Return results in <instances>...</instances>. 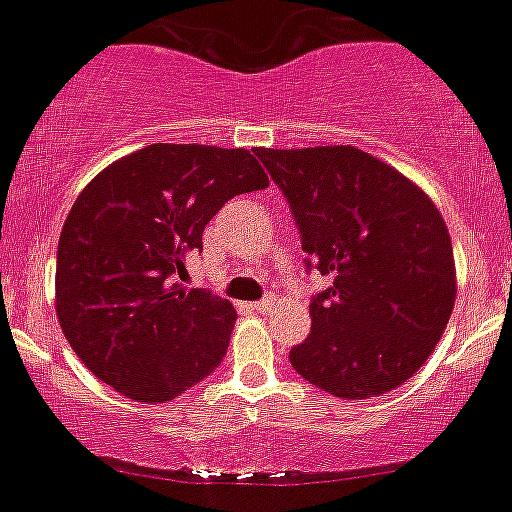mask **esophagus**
<instances>
[{
    "mask_svg": "<svg viewBox=\"0 0 512 512\" xmlns=\"http://www.w3.org/2000/svg\"><path fill=\"white\" fill-rule=\"evenodd\" d=\"M270 304H273V299H270V296H265V299L255 301V304H250V306H252V309H257V311H265Z\"/></svg>",
    "mask_w": 512,
    "mask_h": 512,
    "instance_id": "obj_1",
    "label": "esophagus"
}]
</instances>
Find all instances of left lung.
I'll return each instance as SVG.
<instances>
[{"instance_id": "left-lung-1", "label": "left lung", "mask_w": 512, "mask_h": 512, "mask_svg": "<svg viewBox=\"0 0 512 512\" xmlns=\"http://www.w3.org/2000/svg\"><path fill=\"white\" fill-rule=\"evenodd\" d=\"M255 154L291 206L306 270L332 281L311 296V332L288 353L291 366L340 399L397 389L428 361L456 301L441 211L355 146Z\"/></svg>"}]
</instances>
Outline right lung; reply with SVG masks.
<instances>
[{
    "instance_id": "add662e5",
    "label": "right lung",
    "mask_w": 512,
    "mask_h": 512,
    "mask_svg": "<svg viewBox=\"0 0 512 512\" xmlns=\"http://www.w3.org/2000/svg\"><path fill=\"white\" fill-rule=\"evenodd\" d=\"M262 188L268 175L247 149L151 144L79 193L59 239L56 314L97 379L170 402L219 368L237 311L175 275L221 206Z\"/></svg>"
}]
</instances>
